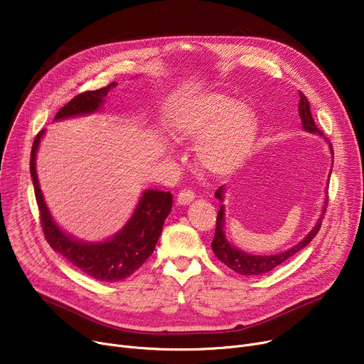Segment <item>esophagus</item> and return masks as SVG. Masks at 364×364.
Instances as JSON below:
<instances>
[{"mask_svg": "<svg viewBox=\"0 0 364 364\" xmlns=\"http://www.w3.org/2000/svg\"><path fill=\"white\" fill-rule=\"evenodd\" d=\"M193 199H195V193L188 188L181 190V192L177 195V203L178 205H188Z\"/></svg>", "mask_w": 364, "mask_h": 364, "instance_id": "esophagus-1", "label": "esophagus"}]
</instances>
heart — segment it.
<instances>
[{
	"mask_svg": "<svg viewBox=\"0 0 364 364\" xmlns=\"http://www.w3.org/2000/svg\"><path fill=\"white\" fill-rule=\"evenodd\" d=\"M174 134L181 140L196 141L198 165L213 176L236 171L254 146L258 122L254 110L225 94L206 92L188 100L176 114ZM168 156L174 147L166 144Z\"/></svg>",
	"mask_w": 364,
	"mask_h": 364,
	"instance_id": "b5f03b06",
	"label": "heart"
}]
</instances>
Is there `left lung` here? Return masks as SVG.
<instances>
[{
	"label": "left lung",
	"instance_id": "8db88e82",
	"mask_svg": "<svg viewBox=\"0 0 364 364\" xmlns=\"http://www.w3.org/2000/svg\"><path fill=\"white\" fill-rule=\"evenodd\" d=\"M298 109H299V117H301V122H302V129L307 131V132H311V134H318L320 137L326 140V143L329 144V149H331V155H333V149H332V144L329 143V139L324 137L323 132L316 127L313 114L310 112L309 99L305 97V95L301 91H299ZM215 198L220 199L221 202L224 200V186L217 188ZM326 206H328V199H324V205L321 208V214H320L316 225L311 228V232L307 236H305L299 243L292 246L291 250L274 254V255H255V254H247V252H243V251L237 250L235 245H232L230 242L225 239V233H224V223H225V220H224V205H221L218 215H217L215 236H214V240L211 243L213 251L217 255V258L221 262H224L228 267V269H232L233 272H236L239 274L258 276V274L269 273V272L274 270L276 267L282 265L283 262H286L289 258H292L296 252L304 250V247L314 239V236L318 233L320 227H321V220L324 217V213H326Z\"/></svg>",
	"mask_w": 364,
	"mask_h": 364
}]
</instances>
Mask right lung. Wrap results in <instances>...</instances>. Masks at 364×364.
<instances>
[{
  "label": "right lung",
  "instance_id": "right-lung-1",
  "mask_svg": "<svg viewBox=\"0 0 364 364\" xmlns=\"http://www.w3.org/2000/svg\"><path fill=\"white\" fill-rule=\"evenodd\" d=\"M112 82L95 91H85L73 97L57 112L54 121L81 117L99 112L107 92L117 87ZM46 129L38 132L31 151V177L35 198L40 209L43 232L55 252L63 255L84 274L100 282H118L127 279L143 265L155 251L162 233L164 221L172 208V195L162 190L147 188L143 192L136 209L121 230L103 242H84L65 233L57 224L44 200L40 181L36 176V151Z\"/></svg>",
  "mask_w": 364,
  "mask_h": 364
}]
</instances>
